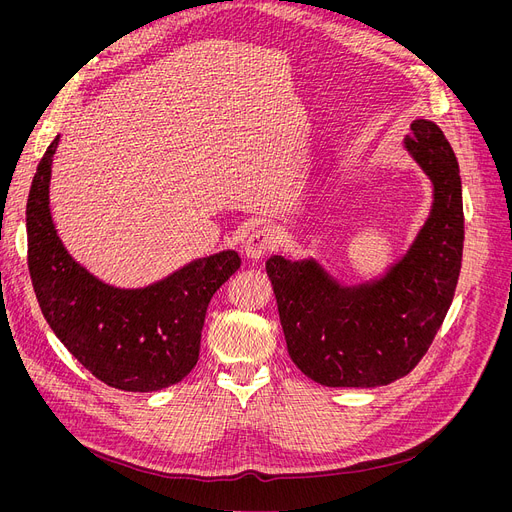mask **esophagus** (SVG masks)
Segmentation results:
<instances>
[{
    "instance_id": "1",
    "label": "esophagus",
    "mask_w": 512,
    "mask_h": 512,
    "mask_svg": "<svg viewBox=\"0 0 512 512\" xmlns=\"http://www.w3.org/2000/svg\"><path fill=\"white\" fill-rule=\"evenodd\" d=\"M276 247V234L272 228H255L249 238L245 240V255L249 259H261L267 251Z\"/></svg>"
}]
</instances>
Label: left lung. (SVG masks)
I'll return each mask as SVG.
<instances>
[{
    "instance_id": "8db88e82",
    "label": "left lung",
    "mask_w": 512,
    "mask_h": 512,
    "mask_svg": "<svg viewBox=\"0 0 512 512\" xmlns=\"http://www.w3.org/2000/svg\"><path fill=\"white\" fill-rule=\"evenodd\" d=\"M409 153L434 182L432 213L409 253L378 282L340 286L313 261L267 259L288 355L330 388L405 378L432 346L461 274L465 215L459 161L444 132L415 120Z\"/></svg>"
}]
</instances>
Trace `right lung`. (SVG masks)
Returning a JSON list of instances; mask_svg holds the SVG:
<instances>
[{
	"mask_svg": "<svg viewBox=\"0 0 512 512\" xmlns=\"http://www.w3.org/2000/svg\"><path fill=\"white\" fill-rule=\"evenodd\" d=\"M41 157L26 201L29 272L43 317L72 357L103 384L153 392L178 384L199 361L209 301L236 270V251L184 265L139 290L107 286L64 249L49 213L51 157Z\"/></svg>",
	"mask_w": 512,
	"mask_h": 512,
	"instance_id": "obj_1",
	"label": "right lung"
}]
</instances>
